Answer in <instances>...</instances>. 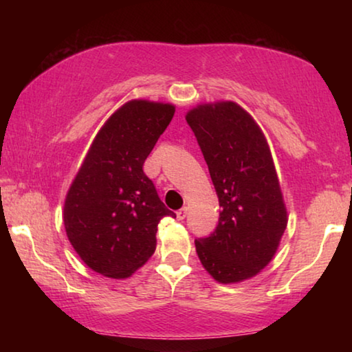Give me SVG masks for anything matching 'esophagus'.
<instances>
[{
	"mask_svg": "<svg viewBox=\"0 0 352 352\" xmlns=\"http://www.w3.org/2000/svg\"><path fill=\"white\" fill-rule=\"evenodd\" d=\"M186 216H188V208H182V210L177 211V219L178 220H183Z\"/></svg>",
	"mask_w": 352,
	"mask_h": 352,
	"instance_id": "esophagus-1",
	"label": "esophagus"
}]
</instances>
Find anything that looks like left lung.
Here are the masks:
<instances>
[{
  "label": "left lung",
  "instance_id": "1",
  "mask_svg": "<svg viewBox=\"0 0 352 352\" xmlns=\"http://www.w3.org/2000/svg\"><path fill=\"white\" fill-rule=\"evenodd\" d=\"M186 121L220 206L216 230L195 239V250L216 281L241 283L269 264L287 226L269 144L254 119L231 100L197 105Z\"/></svg>",
  "mask_w": 352,
  "mask_h": 352
}]
</instances>
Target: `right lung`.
<instances>
[{"instance_id": "right-lung-1", "label": "right lung", "mask_w": 352, "mask_h": 352, "mask_svg": "<svg viewBox=\"0 0 352 352\" xmlns=\"http://www.w3.org/2000/svg\"><path fill=\"white\" fill-rule=\"evenodd\" d=\"M174 113L172 104L129 100L107 119L71 184L65 230L100 275L129 278L153 254L160 220L175 217L142 170Z\"/></svg>"}]
</instances>
